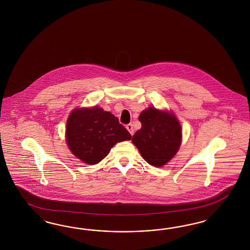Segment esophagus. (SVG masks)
Returning a JSON list of instances; mask_svg holds the SVG:
<instances>
[{"mask_svg":"<svg viewBox=\"0 0 250 250\" xmlns=\"http://www.w3.org/2000/svg\"><path fill=\"white\" fill-rule=\"evenodd\" d=\"M126 129L128 130L129 133L133 136L134 135V128H133V125L132 124H128L127 125H126Z\"/></svg>","mask_w":250,"mask_h":250,"instance_id":"esophagus-1","label":"esophagus"}]
</instances>
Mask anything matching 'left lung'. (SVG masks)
I'll use <instances>...</instances> for the list:
<instances>
[{
    "label": "left lung",
    "mask_w": 250,
    "mask_h": 250,
    "mask_svg": "<svg viewBox=\"0 0 250 250\" xmlns=\"http://www.w3.org/2000/svg\"><path fill=\"white\" fill-rule=\"evenodd\" d=\"M142 127L132 142L152 166L162 167L172 159L182 144V126L174 114L148 107L138 117Z\"/></svg>",
    "instance_id": "8db88e82"
}]
</instances>
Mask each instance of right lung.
I'll use <instances>...</instances> for the list:
<instances>
[{
	"instance_id": "right-lung-1",
	"label": "right lung",
	"mask_w": 250,
	"mask_h": 250,
	"mask_svg": "<svg viewBox=\"0 0 250 250\" xmlns=\"http://www.w3.org/2000/svg\"><path fill=\"white\" fill-rule=\"evenodd\" d=\"M132 136L117 117L103 108H77L68 116L66 141L76 158L94 165L104 159L118 142Z\"/></svg>"
}]
</instances>
